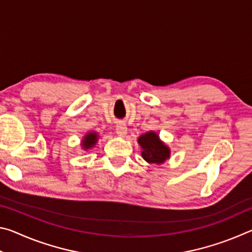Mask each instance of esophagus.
<instances>
[{
    "label": "esophagus",
    "mask_w": 252,
    "mask_h": 252,
    "mask_svg": "<svg viewBox=\"0 0 252 252\" xmlns=\"http://www.w3.org/2000/svg\"><path fill=\"white\" fill-rule=\"evenodd\" d=\"M126 131H127V127L126 126V125H123V123H118L116 126V132L118 135L125 136L126 134Z\"/></svg>",
    "instance_id": "esophagus-1"
}]
</instances>
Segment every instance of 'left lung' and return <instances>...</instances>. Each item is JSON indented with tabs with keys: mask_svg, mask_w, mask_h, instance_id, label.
Returning a JSON list of instances; mask_svg holds the SVG:
<instances>
[{
	"mask_svg": "<svg viewBox=\"0 0 252 252\" xmlns=\"http://www.w3.org/2000/svg\"><path fill=\"white\" fill-rule=\"evenodd\" d=\"M139 143L142 147V157L149 163H162L168 159L170 151L159 140V135L155 132H148L139 138Z\"/></svg>",
	"mask_w": 252,
	"mask_h": 252,
	"instance_id": "8db88e82",
	"label": "left lung"
}]
</instances>
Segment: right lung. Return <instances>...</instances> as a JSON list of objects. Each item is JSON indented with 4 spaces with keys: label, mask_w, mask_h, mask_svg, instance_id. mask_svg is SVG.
<instances>
[{
    "label": "right lung",
    "mask_w": 252,
    "mask_h": 252,
    "mask_svg": "<svg viewBox=\"0 0 252 252\" xmlns=\"http://www.w3.org/2000/svg\"><path fill=\"white\" fill-rule=\"evenodd\" d=\"M97 140V135L95 133H89L87 134V136H85L84 140H83V148L87 150V149L89 148H92L93 146H94L95 142Z\"/></svg>",
    "instance_id": "add662e5"
}]
</instances>
